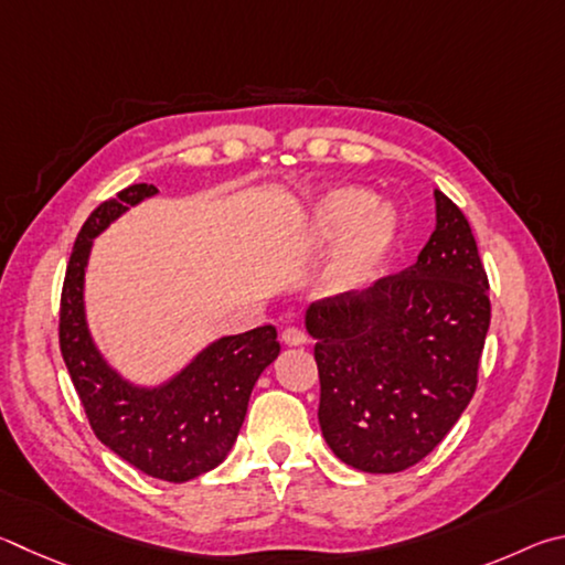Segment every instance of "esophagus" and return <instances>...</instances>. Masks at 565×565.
I'll list each match as a JSON object with an SVG mask.
<instances>
[{"instance_id": "esophagus-1", "label": "esophagus", "mask_w": 565, "mask_h": 565, "mask_svg": "<svg viewBox=\"0 0 565 565\" xmlns=\"http://www.w3.org/2000/svg\"><path fill=\"white\" fill-rule=\"evenodd\" d=\"M282 342L288 344V348H300V344L308 342V334H305L300 328H288L282 330Z\"/></svg>"}]
</instances>
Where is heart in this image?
<instances>
[{"label":"heart","mask_w":565,"mask_h":565,"mask_svg":"<svg viewBox=\"0 0 565 565\" xmlns=\"http://www.w3.org/2000/svg\"><path fill=\"white\" fill-rule=\"evenodd\" d=\"M344 237L330 285L338 292L360 290L380 275L402 241V215L392 203L374 201L364 188L344 185L320 195L302 225V241L312 250Z\"/></svg>","instance_id":"obj_1"}]
</instances>
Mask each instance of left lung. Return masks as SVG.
Returning a JSON list of instances; mask_svg holds the SVG:
<instances>
[{
  "instance_id": "8db88e82",
  "label": "left lung",
  "mask_w": 565,
  "mask_h": 565,
  "mask_svg": "<svg viewBox=\"0 0 565 565\" xmlns=\"http://www.w3.org/2000/svg\"><path fill=\"white\" fill-rule=\"evenodd\" d=\"M434 201L437 227L417 263L305 312L322 437L334 457L367 473L422 461L477 392L489 277L467 217L441 191Z\"/></svg>"
}]
</instances>
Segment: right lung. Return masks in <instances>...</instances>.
Masks as SVG:
<instances>
[{"label": "right lung", "instance_id": "obj_1", "mask_svg": "<svg viewBox=\"0 0 565 565\" xmlns=\"http://www.w3.org/2000/svg\"><path fill=\"white\" fill-rule=\"evenodd\" d=\"M156 193L148 183L128 185L86 217L66 265L58 344L98 441L148 477L183 483L215 469L233 449L250 392L280 354V342L273 324L227 334L156 387L124 380L104 360L86 322L88 255L96 235Z\"/></svg>", "mask_w": 565, "mask_h": 565}]
</instances>
